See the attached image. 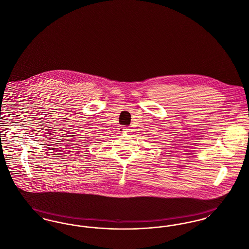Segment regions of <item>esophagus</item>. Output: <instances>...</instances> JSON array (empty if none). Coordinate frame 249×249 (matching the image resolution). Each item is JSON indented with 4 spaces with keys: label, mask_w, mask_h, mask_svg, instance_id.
I'll list each match as a JSON object with an SVG mask.
<instances>
[{
    "label": "esophagus",
    "mask_w": 249,
    "mask_h": 249,
    "mask_svg": "<svg viewBox=\"0 0 249 249\" xmlns=\"http://www.w3.org/2000/svg\"><path fill=\"white\" fill-rule=\"evenodd\" d=\"M119 130H120V132H124V131H127L128 129H127V127H121Z\"/></svg>",
    "instance_id": "esophagus-1"
}]
</instances>
